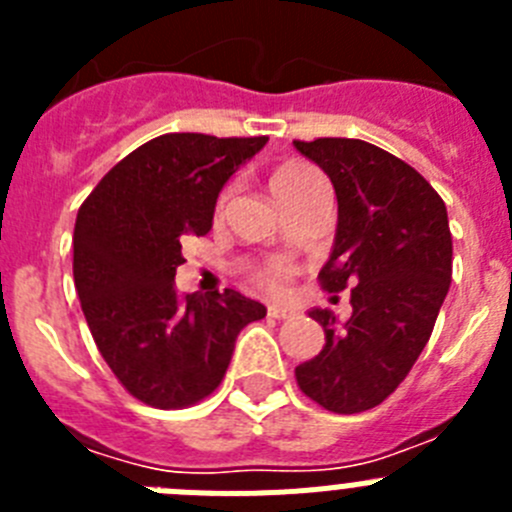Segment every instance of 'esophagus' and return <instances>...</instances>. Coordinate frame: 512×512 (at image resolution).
<instances>
[{"label":"esophagus","mask_w":512,"mask_h":512,"mask_svg":"<svg viewBox=\"0 0 512 512\" xmlns=\"http://www.w3.org/2000/svg\"><path fill=\"white\" fill-rule=\"evenodd\" d=\"M266 312H269V318L284 320V318H292V315H295V307H287V305H279V302H271V305L266 307Z\"/></svg>","instance_id":"obj_1"}]
</instances>
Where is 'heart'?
Masks as SVG:
<instances>
[{"mask_svg": "<svg viewBox=\"0 0 512 512\" xmlns=\"http://www.w3.org/2000/svg\"><path fill=\"white\" fill-rule=\"evenodd\" d=\"M312 179H318V171L307 166L305 161H284L277 169L271 171L269 187L274 192V197L279 200V205H287L295 194H300ZM225 205H228V192H223L215 202V220L225 215ZM295 274V266L287 264V261H269L264 269L256 271V282L261 287L271 289V292H279V289L287 287V282Z\"/></svg>", "mask_w": 512, "mask_h": 512, "instance_id": "1", "label": "heart"}]
</instances>
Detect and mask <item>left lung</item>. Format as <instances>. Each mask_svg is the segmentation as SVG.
I'll return each mask as SVG.
<instances>
[{
    "label": "left lung",
    "instance_id": "left-lung-1",
    "mask_svg": "<svg viewBox=\"0 0 512 512\" xmlns=\"http://www.w3.org/2000/svg\"><path fill=\"white\" fill-rule=\"evenodd\" d=\"M295 148L336 189V243L318 279L328 292L351 287L354 307L346 323L310 310L325 346L295 377L320 408L364 413L397 390L431 338L451 284L449 215L413 166L366 140H295Z\"/></svg>",
    "mask_w": 512,
    "mask_h": 512
}]
</instances>
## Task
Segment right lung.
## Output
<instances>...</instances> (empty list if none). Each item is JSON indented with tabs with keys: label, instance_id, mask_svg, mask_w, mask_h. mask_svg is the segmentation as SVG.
<instances>
[{
	"label": "right lung",
	"instance_id": "obj_1",
	"mask_svg": "<svg viewBox=\"0 0 512 512\" xmlns=\"http://www.w3.org/2000/svg\"><path fill=\"white\" fill-rule=\"evenodd\" d=\"M259 138L169 133L102 176L74 228V284L99 354L151 408H189L217 390L235 338L266 307L235 289L176 292L184 235L212 228L217 194L266 146Z\"/></svg>",
	"mask_w": 512,
	"mask_h": 512
}]
</instances>
